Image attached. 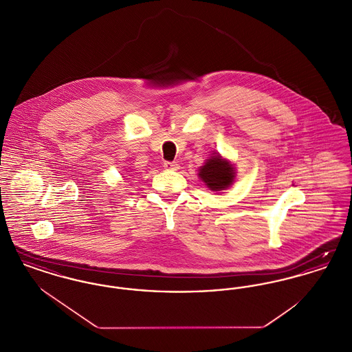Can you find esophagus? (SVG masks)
<instances>
[{
    "instance_id": "obj_1",
    "label": "esophagus",
    "mask_w": 352,
    "mask_h": 352,
    "mask_svg": "<svg viewBox=\"0 0 352 352\" xmlns=\"http://www.w3.org/2000/svg\"><path fill=\"white\" fill-rule=\"evenodd\" d=\"M164 168H166V170H178L179 165L177 162H165Z\"/></svg>"
}]
</instances>
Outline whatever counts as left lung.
<instances>
[{"instance_id": "obj_1", "label": "left lung", "mask_w": 352, "mask_h": 352, "mask_svg": "<svg viewBox=\"0 0 352 352\" xmlns=\"http://www.w3.org/2000/svg\"><path fill=\"white\" fill-rule=\"evenodd\" d=\"M198 177L208 190L220 192L234 184L236 168L230 160L219 153H214L206 160L203 166L198 168Z\"/></svg>"}]
</instances>
